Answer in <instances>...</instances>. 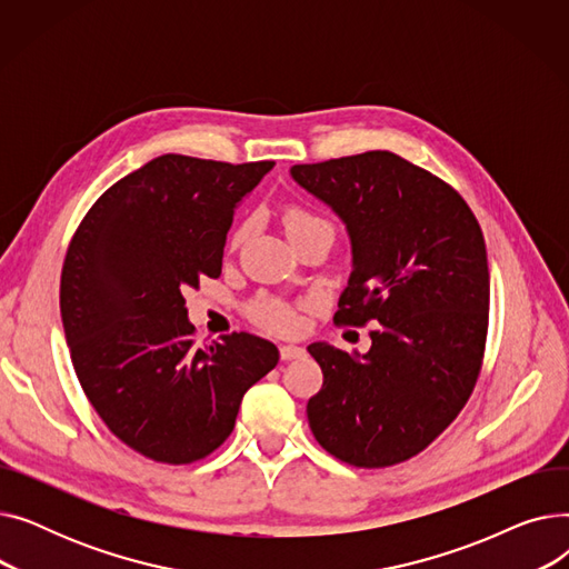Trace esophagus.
<instances>
[{
	"label": "esophagus",
	"instance_id": "1",
	"mask_svg": "<svg viewBox=\"0 0 569 569\" xmlns=\"http://www.w3.org/2000/svg\"><path fill=\"white\" fill-rule=\"evenodd\" d=\"M279 355H281L283 362H290V360H297V357H302L305 348H300V346H281Z\"/></svg>",
	"mask_w": 569,
	"mask_h": 569
}]
</instances>
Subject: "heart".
Wrapping results in <instances>:
<instances>
[{"instance_id": "obj_1", "label": "heart", "mask_w": 569, "mask_h": 569, "mask_svg": "<svg viewBox=\"0 0 569 569\" xmlns=\"http://www.w3.org/2000/svg\"><path fill=\"white\" fill-rule=\"evenodd\" d=\"M283 223H286V230L290 237H297V234H302L313 228H332L322 217H318L313 209H309L302 202H288L283 207ZM249 230H251L249 219L239 223L230 234V247L237 249L239 244H242ZM249 316L253 322L264 327V330H272L279 335L295 332L297 327H300V316H297V309H292L290 305H283L279 300H258L256 305H251Z\"/></svg>"}]
</instances>
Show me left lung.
Listing matches in <instances>:
<instances>
[{
	"mask_svg": "<svg viewBox=\"0 0 569 569\" xmlns=\"http://www.w3.org/2000/svg\"><path fill=\"white\" fill-rule=\"evenodd\" d=\"M290 172L350 232L355 269L335 322H376L362 357L330 343L307 348L322 369L320 392L307 403L309 427L343 463L408 461L457 420L482 371V228L459 191L382 149Z\"/></svg>",
	"mask_w": 569,
	"mask_h": 569,
	"instance_id": "8db88e82",
	"label": "left lung"
}]
</instances>
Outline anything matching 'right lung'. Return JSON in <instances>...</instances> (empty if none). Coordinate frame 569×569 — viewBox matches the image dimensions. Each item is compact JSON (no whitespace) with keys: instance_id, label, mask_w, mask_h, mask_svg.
Here are the masks:
<instances>
[{"instance_id":"1","label":"right lung","mask_w":569,"mask_h":569,"mask_svg":"<svg viewBox=\"0 0 569 569\" xmlns=\"http://www.w3.org/2000/svg\"><path fill=\"white\" fill-rule=\"evenodd\" d=\"M272 168L157 157L89 207L71 239L59 309L76 376L103 425L147 459L212 455L279 362L272 341L247 332L196 348L182 295L221 274L234 207Z\"/></svg>"}]
</instances>
